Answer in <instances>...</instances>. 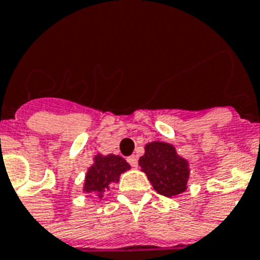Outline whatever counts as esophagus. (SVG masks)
I'll return each instance as SVG.
<instances>
[{
    "label": "esophagus",
    "instance_id": "1",
    "mask_svg": "<svg viewBox=\"0 0 260 260\" xmlns=\"http://www.w3.org/2000/svg\"><path fill=\"white\" fill-rule=\"evenodd\" d=\"M126 161L129 162V165H132L134 168L137 167V156L136 154H132V156H129L128 158H126Z\"/></svg>",
    "mask_w": 260,
    "mask_h": 260
}]
</instances>
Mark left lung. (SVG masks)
<instances>
[{
	"mask_svg": "<svg viewBox=\"0 0 260 260\" xmlns=\"http://www.w3.org/2000/svg\"><path fill=\"white\" fill-rule=\"evenodd\" d=\"M139 165L147 174L154 190L165 197H173L186 190L189 164L178 156L172 144L153 141L145 145V153Z\"/></svg>",
	"mask_w": 260,
	"mask_h": 260,
	"instance_id": "1",
	"label": "left lung"
}]
</instances>
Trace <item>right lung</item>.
Returning a JSON list of instances; mask_svg holds the SVG:
<instances>
[{"label":"right lung","mask_w":260,"mask_h":260,"mask_svg":"<svg viewBox=\"0 0 260 260\" xmlns=\"http://www.w3.org/2000/svg\"><path fill=\"white\" fill-rule=\"evenodd\" d=\"M129 169V164L123 157L115 154H98L93 158V164L87 171L83 190L86 193H95V196L102 200L104 191L110 189L111 182H117L120 174Z\"/></svg>","instance_id":"right-lung-1"}]
</instances>
